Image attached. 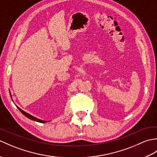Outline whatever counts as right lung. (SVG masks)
<instances>
[{
    "instance_id": "add662e5",
    "label": "right lung",
    "mask_w": 157,
    "mask_h": 157,
    "mask_svg": "<svg viewBox=\"0 0 157 157\" xmlns=\"http://www.w3.org/2000/svg\"><path fill=\"white\" fill-rule=\"evenodd\" d=\"M9 93H10V96H11V99H12V101H13V98H12V96H11V92H10V90H9ZM16 106L18 108V109L20 111V112H21L23 115H24L26 117H28V118H29V119H31V120H33V121H37V122H39V123H46V122H48V121H44V120H41V119H38V118H36V117H34V116H32V115H30V114H29V113H26V112H25L24 111H23V110H21V109L20 108H19L16 105Z\"/></svg>"
}]
</instances>
